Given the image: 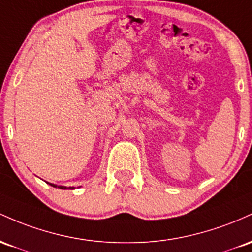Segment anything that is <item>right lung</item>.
<instances>
[{
  "mask_svg": "<svg viewBox=\"0 0 252 252\" xmlns=\"http://www.w3.org/2000/svg\"><path fill=\"white\" fill-rule=\"evenodd\" d=\"M51 186H52V187H57V186H55V185H51ZM59 188H61V189H66V187H59ZM70 188H71V187H70ZM71 189H73V188H71Z\"/></svg>",
  "mask_w": 252,
  "mask_h": 252,
  "instance_id": "obj_1",
  "label": "right lung"
}]
</instances>
